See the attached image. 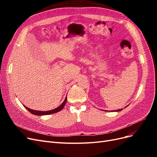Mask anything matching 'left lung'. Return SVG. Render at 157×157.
Wrapping results in <instances>:
<instances>
[{"instance_id": "left-lung-1", "label": "left lung", "mask_w": 157, "mask_h": 157, "mask_svg": "<svg viewBox=\"0 0 157 157\" xmlns=\"http://www.w3.org/2000/svg\"><path fill=\"white\" fill-rule=\"evenodd\" d=\"M128 106V105H127ZM127 106H126L125 107H126ZM121 109H118V110H115V111H111V112H118V111H121Z\"/></svg>"}]
</instances>
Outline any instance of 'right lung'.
<instances>
[{
  "mask_svg": "<svg viewBox=\"0 0 157 157\" xmlns=\"http://www.w3.org/2000/svg\"><path fill=\"white\" fill-rule=\"evenodd\" d=\"M67 96H66L65 100L63 101V102L61 104V105L58 107L56 109H52V110H50V111H35V110H33V109H31L27 107L26 106L23 105L25 107V108L26 109H27L28 111H29L31 113H32L33 115H39V116H42V115H51V114H54V113H58L59 111H60L61 109H62L65 105L66 103V101H67Z\"/></svg>",
  "mask_w": 157,
  "mask_h": 157,
  "instance_id": "obj_1",
  "label": "right lung"
}]
</instances>
